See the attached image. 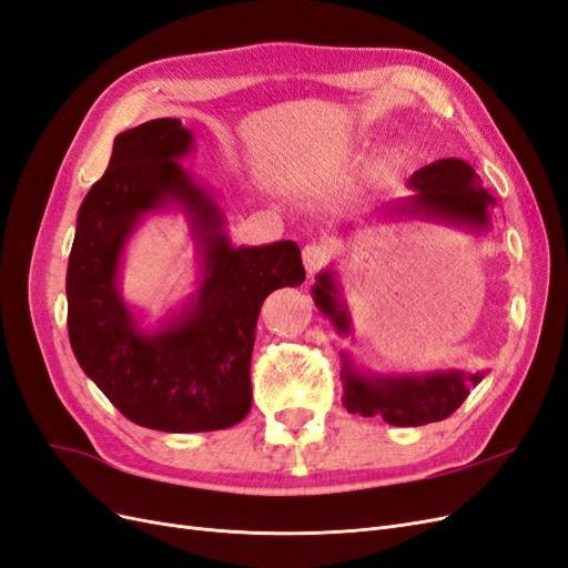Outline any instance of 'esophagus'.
Instances as JSON below:
<instances>
[{
    "mask_svg": "<svg viewBox=\"0 0 568 568\" xmlns=\"http://www.w3.org/2000/svg\"><path fill=\"white\" fill-rule=\"evenodd\" d=\"M326 261H329V251H326V246L313 242L303 248V265H305L307 274L320 272L326 265Z\"/></svg>",
    "mask_w": 568,
    "mask_h": 568,
    "instance_id": "obj_1",
    "label": "esophagus"
}]
</instances>
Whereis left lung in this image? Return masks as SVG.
Wrapping results in <instances>:
<instances>
[{"instance_id":"left-lung-1","label":"left lung","mask_w":568,"mask_h":568,"mask_svg":"<svg viewBox=\"0 0 568 568\" xmlns=\"http://www.w3.org/2000/svg\"><path fill=\"white\" fill-rule=\"evenodd\" d=\"M407 186L412 194L386 203L379 215L436 222L467 230L474 236L490 232L497 201L467 161L440 159L428 163L407 180ZM341 296L338 272L334 267L322 270L313 284V301L341 336H351L353 320ZM341 359L343 407L351 415L382 417L393 426H422L450 417L486 376V372L471 374L457 367L376 374L359 369L348 351L341 353Z\"/></svg>"}]
</instances>
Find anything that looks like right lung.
<instances>
[{"label": "right lung", "instance_id": "1", "mask_svg": "<svg viewBox=\"0 0 568 568\" xmlns=\"http://www.w3.org/2000/svg\"><path fill=\"white\" fill-rule=\"evenodd\" d=\"M194 132L149 120L113 140L109 170L78 211L68 257V336L78 365L123 415L153 432H220L251 409V355L263 301L301 286L294 242L234 246L213 189L180 161ZM182 212L197 246L194 295L156 325L122 298L119 270L151 214Z\"/></svg>", "mask_w": 568, "mask_h": 568}]
</instances>
